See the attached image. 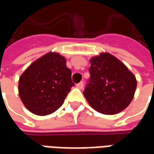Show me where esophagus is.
<instances>
[{"mask_svg":"<svg viewBox=\"0 0 154 154\" xmlns=\"http://www.w3.org/2000/svg\"><path fill=\"white\" fill-rule=\"evenodd\" d=\"M76 87L78 88V89H82V87H83V82H81L79 83H77L76 85Z\"/></svg>","mask_w":154,"mask_h":154,"instance_id":"1","label":"esophagus"}]
</instances>
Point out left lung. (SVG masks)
<instances>
[{
	"label": "left lung",
	"mask_w": 154,
	"mask_h": 154,
	"mask_svg": "<svg viewBox=\"0 0 154 154\" xmlns=\"http://www.w3.org/2000/svg\"><path fill=\"white\" fill-rule=\"evenodd\" d=\"M90 79L83 94L97 112L119 113L129 106L137 87L134 75L125 64L108 53L91 58Z\"/></svg>",
	"instance_id": "8db88e82"
}]
</instances>
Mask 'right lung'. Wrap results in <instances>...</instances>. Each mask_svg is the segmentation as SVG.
<instances>
[{"instance_id":"obj_1","label":"right lung","mask_w":154,"mask_h":154,"mask_svg":"<svg viewBox=\"0 0 154 154\" xmlns=\"http://www.w3.org/2000/svg\"><path fill=\"white\" fill-rule=\"evenodd\" d=\"M65 57L49 52L35 60L19 80V95L25 106L37 116L54 113L63 104L74 83Z\"/></svg>"}]
</instances>
